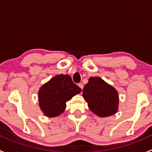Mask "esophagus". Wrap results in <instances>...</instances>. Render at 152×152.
<instances>
[{
  "instance_id": "obj_1",
  "label": "esophagus",
  "mask_w": 152,
  "mask_h": 152,
  "mask_svg": "<svg viewBox=\"0 0 152 152\" xmlns=\"http://www.w3.org/2000/svg\"><path fill=\"white\" fill-rule=\"evenodd\" d=\"M79 85V87H80V88L82 89H82H83V87H84V85H83V84L80 83V84H79V85Z\"/></svg>"
}]
</instances>
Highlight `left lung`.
Instances as JSON below:
<instances>
[{"label":"left lung","instance_id":"8db88e82","mask_svg":"<svg viewBox=\"0 0 152 152\" xmlns=\"http://www.w3.org/2000/svg\"><path fill=\"white\" fill-rule=\"evenodd\" d=\"M82 96L90 110L101 118L113 115L118 110L119 96L117 90L100 77L89 78Z\"/></svg>","mask_w":152,"mask_h":152}]
</instances>
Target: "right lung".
Returning a JSON list of instances; mask_svg holds the SVG:
<instances>
[{
	"label": "right lung",
	"mask_w": 152,
	"mask_h": 152,
	"mask_svg": "<svg viewBox=\"0 0 152 152\" xmlns=\"http://www.w3.org/2000/svg\"><path fill=\"white\" fill-rule=\"evenodd\" d=\"M82 92L69 75H56L44 84L38 92L41 111L48 118L60 115L66 109V102Z\"/></svg>",
	"instance_id": "1"
}]
</instances>
